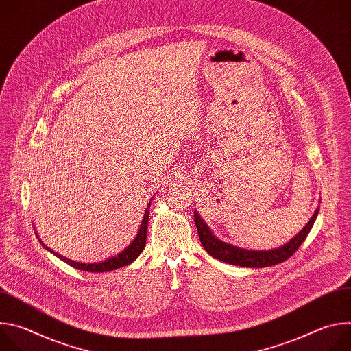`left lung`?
Masks as SVG:
<instances>
[{
    "instance_id": "left-lung-1",
    "label": "left lung",
    "mask_w": 351,
    "mask_h": 351,
    "mask_svg": "<svg viewBox=\"0 0 351 351\" xmlns=\"http://www.w3.org/2000/svg\"><path fill=\"white\" fill-rule=\"evenodd\" d=\"M318 213H319V207L315 210L308 223L294 237H291L286 244L278 248H271V250H247V248H240L237 245L219 240L211 232L208 225L203 221V218L199 217L197 211H194V222L197 226L199 241H202L206 252L214 258L230 265H239L245 268H265V267L280 264L286 261L289 257H291L293 253H295V250L302 245V243L306 240L307 234L310 233L318 217Z\"/></svg>"
}]
</instances>
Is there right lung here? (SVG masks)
<instances>
[{
	"instance_id": "right-lung-1",
	"label": "right lung",
	"mask_w": 351,
	"mask_h": 351,
	"mask_svg": "<svg viewBox=\"0 0 351 351\" xmlns=\"http://www.w3.org/2000/svg\"><path fill=\"white\" fill-rule=\"evenodd\" d=\"M153 198L149 199L148 203V207L145 208V213H144V217L141 219V225L138 228V232L136 234V237L133 239V241L125 248L122 250L121 253H118L117 256H112L104 261H99V263H91V264H84V263H77V261H73V260H69L58 253H56L54 250H51L49 247H47L40 239V243L41 245L47 250V252L53 253L54 256H57L60 260H62L64 263H66L68 265L76 268V269H80V271H87V272H108V271H114V269H118V268H122V267H126L129 264H132L144 250L145 247V239H147V229H148V214H149V206H152V202Z\"/></svg>"
}]
</instances>
